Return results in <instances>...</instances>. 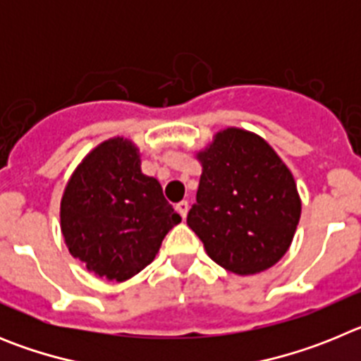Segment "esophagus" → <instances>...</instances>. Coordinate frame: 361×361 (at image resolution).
Wrapping results in <instances>:
<instances>
[{
  "instance_id": "obj_1",
  "label": "esophagus",
  "mask_w": 361,
  "mask_h": 361,
  "mask_svg": "<svg viewBox=\"0 0 361 361\" xmlns=\"http://www.w3.org/2000/svg\"><path fill=\"white\" fill-rule=\"evenodd\" d=\"M188 208H190V206H188L186 200H180V202H178V204H175V209H177V212L180 213V216H183V219H186Z\"/></svg>"
}]
</instances>
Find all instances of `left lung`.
I'll return each instance as SVG.
<instances>
[{"instance_id": "1", "label": "left lung", "mask_w": 361, "mask_h": 361, "mask_svg": "<svg viewBox=\"0 0 361 361\" xmlns=\"http://www.w3.org/2000/svg\"><path fill=\"white\" fill-rule=\"evenodd\" d=\"M202 166L188 226L213 262L250 276L288 253L302 213L291 170L264 137L228 126L195 152Z\"/></svg>"}]
</instances>
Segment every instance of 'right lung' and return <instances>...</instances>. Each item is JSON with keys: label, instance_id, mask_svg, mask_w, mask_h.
<instances>
[{"label": "right lung", "instance_id": "obj_1", "mask_svg": "<svg viewBox=\"0 0 361 361\" xmlns=\"http://www.w3.org/2000/svg\"><path fill=\"white\" fill-rule=\"evenodd\" d=\"M59 216L70 255L108 282L141 273L180 222L161 183L142 173L139 146L119 135L82 157L63 191Z\"/></svg>", "mask_w": 361, "mask_h": 361}]
</instances>
